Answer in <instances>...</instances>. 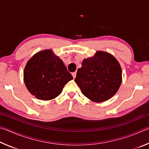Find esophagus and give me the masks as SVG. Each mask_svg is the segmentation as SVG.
I'll return each mask as SVG.
<instances>
[{
	"label": "esophagus",
	"instance_id": "34e87169",
	"mask_svg": "<svg viewBox=\"0 0 149 149\" xmlns=\"http://www.w3.org/2000/svg\"><path fill=\"white\" fill-rule=\"evenodd\" d=\"M72 76H73V77H74V79H75V77H76V72L72 73Z\"/></svg>",
	"mask_w": 149,
	"mask_h": 149
}]
</instances>
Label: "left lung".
<instances>
[{"mask_svg": "<svg viewBox=\"0 0 149 149\" xmlns=\"http://www.w3.org/2000/svg\"><path fill=\"white\" fill-rule=\"evenodd\" d=\"M77 70L75 81L81 93L95 102L112 97L122 84V68L114 56L97 51L93 57L84 59Z\"/></svg>", "mask_w": 149, "mask_h": 149, "instance_id": "obj_1", "label": "left lung"}]
</instances>
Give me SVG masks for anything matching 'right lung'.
I'll use <instances>...</instances> for the list:
<instances>
[{
  "label": "right lung",
  "instance_id": "right-lung-1",
  "mask_svg": "<svg viewBox=\"0 0 149 149\" xmlns=\"http://www.w3.org/2000/svg\"><path fill=\"white\" fill-rule=\"evenodd\" d=\"M72 79V75L64 62L50 49L34 54L24 68L25 85L29 91L40 100L55 99Z\"/></svg>",
  "mask_w": 149,
  "mask_h": 149
}]
</instances>
